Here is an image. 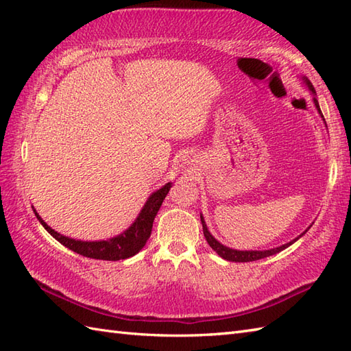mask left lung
I'll return each instance as SVG.
<instances>
[{
	"label": "left lung",
	"instance_id": "left-lung-1",
	"mask_svg": "<svg viewBox=\"0 0 351 351\" xmlns=\"http://www.w3.org/2000/svg\"><path fill=\"white\" fill-rule=\"evenodd\" d=\"M303 81H304V84L308 86L309 90L312 92V95H315V88H314V86H312L311 81H309L308 78H304V77H303ZM314 104H315V107H317V110H318L319 116H322V117H323V121H324V116H323V113H322V110H319L318 101H317L315 96H314ZM324 123H326V122H324ZM200 221H202L204 235H205V238H206L208 244H210V247H211L215 253H217L219 256H221L223 259H226V261H232V263H250V261H258V259H263V258H267V256H271V255H274V253H279L280 250L287 249L288 245H291V244H293L294 241L299 240L300 237H303L304 234L308 232V229H306V230H304V232H303L300 237H297L295 240L289 241V243L283 244V245H279V247L270 249V250H235V249H229V247H226V245H223L221 243H219L217 240H215V238L210 234V230H208V228H206V223H205V220H204L202 215H200Z\"/></svg>",
	"mask_w": 351,
	"mask_h": 351
}]
</instances>
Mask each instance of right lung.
Here are the masks:
<instances>
[{"label":"right lung","instance_id":"obj_1","mask_svg":"<svg viewBox=\"0 0 351 351\" xmlns=\"http://www.w3.org/2000/svg\"><path fill=\"white\" fill-rule=\"evenodd\" d=\"M170 187H171V182H167L166 185H162L160 190L152 193V195L146 200L143 210L140 211L136 221H134L132 225L125 230V232H122L117 237L110 238V240H102V241H80V240H73V238H69V237H64L62 234L56 232L54 229H51L47 223L42 220L40 215L36 213V210L33 211L36 214L37 220L42 223V226L47 229L58 243H62L64 247H68L87 258L104 259V261H119V259L131 258L143 249V245L149 240V237H151L155 215L158 213L164 197L167 196Z\"/></svg>","mask_w":351,"mask_h":351}]
</instances>
